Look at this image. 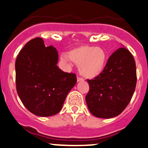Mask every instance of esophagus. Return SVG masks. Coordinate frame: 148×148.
<instances>
[{
    "instance_id": "34e87169",
    "label": "esophagus",
    "mask_w": 148,
    "mask_h": 148,
    "mask_svg": "<svg viewBox=\"0 0 148 148\" xmlns=\"http://www.w3.org/2000/svg\"><path fill=\"white\" fill-rule=\"evenodd\" d=\"M84 81V79L82 78V77H77V82H82Z\"/></svg>"
}]
</instances>
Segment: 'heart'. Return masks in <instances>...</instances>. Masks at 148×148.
I'll list each match as a JSON object with an SVG mask.
<instances>
[{"label": "heart", "instance_id": "obj_1", "mask_svg": "<svg viewBox=\"0 0 148 148\" xmlns=\"http://www.w3.org/2000/svg\"><path fill=\"white\" fill-rule=\"evenodd\" d=\"M64 58L78 65L79 71L85 78L94 79L102 74L108 56L102 47L82 46L70 51Z\"/></svg>", "mask_w": 148, "mask_h": 148}]
</instances>
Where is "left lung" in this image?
Returning a JSON list of instances; mask_svg holds the SVG:
<instances>
[{"label": "left lung", "instance_id": "left-lung-1", "mask_svg": "<svg viewBox=\"0 0 148 148\" xmlns=\"http://www.w3.org/2000/svg\"><path fill=\"white\" fill-rule=\"evenodd\" d=\"M87 82L86 102L90 112L99 118L119 115L130 102L136 86L133 56L126 48H120L110 56L102 74Z\"/></svg>", "mask_w": 148, "mask_h": 148}]
</instances>
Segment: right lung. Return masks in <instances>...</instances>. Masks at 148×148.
Returning <instances> with one entry per match:
<instances>
[{
    "label": "right lung",
    "instance_id": "1",
    "mask_svg": "<svg viewBox=\"0 0 148 148\" xmlns=\"http://www.w3.org/2000/svg\"><path fill=\"white\" fill-rule=\"evenodd\" d=\"M58 60L56 48L46 46L41 38L28 41L18 55L15 65L18 95L35 115L49 117L59 113L77 83L75 74L58 67Z\"/></svg>",
    "mask_w": 148,
    "mask_h": 148
}]
</instances>
